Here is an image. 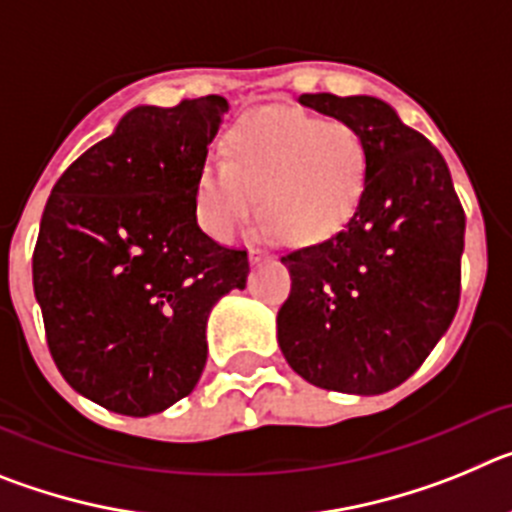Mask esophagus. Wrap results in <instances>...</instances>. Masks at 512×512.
I'll list each match as a JSON object with an SVG mask.
<instances>
[{"label": "esophagus", "instance_id": "1", "mask_svg": "<svg viewBox=\"0 0 512 512\" xmlns=\"http://www.w3.org/2000/svg\"><path fill=\"white\" fill-rule=\"evenodd\" d=\"M248 259H251V264H259V261L269 259V251H264V248H251V251H248Z\"/></svg>", "mask_w": 512, "mask_h": 512}]
</instances>
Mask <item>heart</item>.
Masks as SVG:
<instances>
[{"label":"heart","instance_id":"obj_1","mask_svg":"<svg viewBox=\"0 0 512 512\" xmlns=\"http://www.w3.org/2000/svg\"><path fill=\"white\" fill-rule=\"evenodd\" d=\"M223 161H207L194 182L197 223L215 241H233L251 215L256 233L312 246L346 228L364 200L369 148L351 122L315 112L256 110L225 130Z\"/></svg>","mask_w":512,"mask_h":512}]
</instances>
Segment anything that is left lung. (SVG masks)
Masks as SVG:
<instances>
[{
    "label": "left lung",
    "mask_w": 512,
    "mask_h": 512,
    "mask_svg": "<svg viewBox=\"0 0 512 512\" xmlns=\"http://www.w3.org/2000/svg\"><path fill=\"white\" fill-rule=\"evenodd\" d=\"M300 104L364 135L369 182L346 228L282 256L292 289L277 315L279 348L315 387L382 395L454 320L467 217L438 148L390 104L325 92Z\"/></svg>",
    "instance_id": "8db88e82"
}]
</instances>
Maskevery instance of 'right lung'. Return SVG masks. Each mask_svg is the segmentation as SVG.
I'll use <instances>...</instances> for the list:
<instances>
[{
  "label": "right lung",
  "mask_w": 512,
  "mask_h": 512,
  "mask_svg": "<svg viewBox=\"0 0 512 512\" xmlns=\"http://www.w3.org/2000/svg\"><path fill=\"white\" fill-rule=\"evenodd\" d=\"M228 112L210 94L135 107L53 187L33 253L58 372L112 413L146 418L200 382L207 318L246 287L248 253L202 233L194 182Z\"/></svg>",
  "instance_id": "1"
}]
</instances>
